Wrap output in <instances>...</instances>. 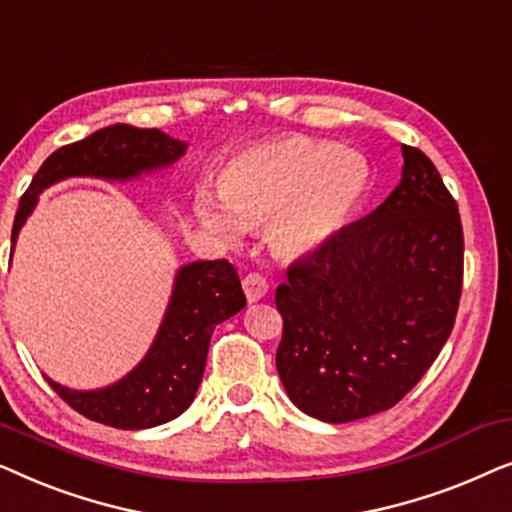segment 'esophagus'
I'll return each instance as SVG.
<instances>
[{
    "mask_svg": "<svg viewBox=\"0 0 512 512\" xmlns=\"http://www.w3.org/2000/svg\"><path fill=\"white\" fill-rule=\"evenodd\" d=\"M242 286H244V293H247L249 303H256V300L265 298V293H268V289H270L268 279H265L263 275H258V272H249V275L242 279Z\"/></svg>",
    "mask_w": 512,
    "mask_h": 512,
    "instance_id": "obj_1",
    "label": "esophagus"
}]
</instances>
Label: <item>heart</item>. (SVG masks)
<instances>
[{"mask_svg": "<svg viewBox=\"0 0 512 512\" xmlns=\"http://www.w3.org/2000/svg\"><path fill=\"white\" fill-rule=\"evenodd\" d=\"M366 181L368 167L359 153L324 139L282 137L230 160L219 179L221 202L200 193L195 214L226 242H240L244 228H268L277 254L300 258L340 233Z\"/></svg>", "mask_w": 512, "mask_h": 512, "instance_id": "heart-1", "label": "heart"}]
</instances>
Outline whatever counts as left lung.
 Segmentation results:
<instances>
[{"mask_svg": "<svg viewBox=\"0 0 512 512\" xmlns=\"http://www.w3.org/2000/svg\"><path fill=\"white\" fill-rule=\"evenodd\" d=\"M389 198L300 258L277 286V373L305 415L345 424L394 408L450 338L464 279L457 202L436 165L401 146Z\"/></svg>", "mask_w": 512, "mask_h": 512, "instance_id": "obj_1", "label": "left lung"}]
</instances>
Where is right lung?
Listing matches in <instances>:
<instances>
[{
    "label": "right lung",
    "instance_id": "1",
    "mask_svg": "<svg viewBox=\"0 0 512 512\" xmlns=\"http://www.w3.org/2000/svg\"><path fill=\"white\" fill-rule=\"evenodd\" d=\"M188 149L156 128L116 123L62 146L34 174L20 198L11 242L34 212L39 193L69 177L130 181L146 172L177 163ZM247 305L240 277L228 261H195L181 265L174 277L165 317L149 352L128 375L102 389L79 391L46 377L55 394L83 417L114 429L137 431L179 417L193 403L207 363L214 328Z\"/></svg>",
    "mask_w": 512,
    "mask_h": 512
}]
</instances>
